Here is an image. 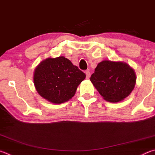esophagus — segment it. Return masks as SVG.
I'll return each mask as SVG.
<instances>
[{"instance_id":"1","label":"esophagus","mask_w":155,"mask_h":155,"mask_svg":"<svg viewBox=\"0 0 155 155\" xmlns=\"http://www.w3.org/2000/svg\"><path fill=\"white\" fill-rule=\"evenodd\" d=\"M85 74H86V78L87 79H89L90 77V72L89 70H86L85 71Z\"/></svg>"}]
</instances>
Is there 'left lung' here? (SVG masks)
Wrapping results in <instances>:
<instances>
[{
	"instance_id": "8db88e82",
	"label": "left lung",
	"mask_w": 155,
	"mask_h": 155,
	"mask_svg": "<svg viewBox=\"0 0 155 155\" xmlns=\"http://www.w3.org/2000/svg\"><path fill=\"white\" fill-rule=\"evenodd\" d=\"M90 81L105 100L119 102L134 90L136 75L125 62L104 60L97 64Z\"/></svg>"
}]
</instances>
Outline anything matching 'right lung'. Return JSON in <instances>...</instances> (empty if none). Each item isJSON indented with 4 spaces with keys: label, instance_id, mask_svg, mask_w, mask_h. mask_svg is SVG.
<instances>
[{
    "label": "right lung",
    "instance_id": "right-lung-1",
    "mask_svg": "<svg viewBox=\"0 0 155 155\" xmlns=\"http://www.w3.org/2000/svg\"><path fill=\"white\" fill-rule=\"evenodd\" d=\"M85 77L68 59L60 56L42 61L35 70L33 79L41 97L53 104H61L74 96Z\"/></svg>",
    "mask_w": 155,
    "mask_h": 155
}]
</instances>
